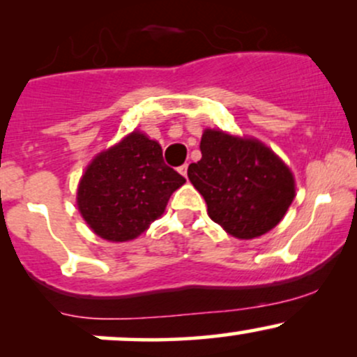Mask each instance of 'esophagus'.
Segmentation results:
<instances>
[{
	"mask_svg": "<svg viewBox=\"0 0 357 357\" xmlns=\"http://www.w3.org/2000/svg\"><path fill=\"white\" fill-rule=\"evenodd\" d=\"M179 173H181L184 178H188V162H184L183 166H179Z\"/></svg>",
	"mask_w": 357,
	"mask_h": 357,
	"instance_id": "1",
	"label": "esophagus"
}]
</instances>
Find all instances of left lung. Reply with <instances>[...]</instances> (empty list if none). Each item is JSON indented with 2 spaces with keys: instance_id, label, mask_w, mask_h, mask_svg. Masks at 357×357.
I'll return each instance as SVG.
<instances>
[{
  "instance_id": "left-lung-1",
  "label": "left lung",
  "mask_w": 357,
  "mask_h": 357,
  "mask_svg": "<svg viewBox=\"0 0 357 357\" xmlns=\"http://www.w3.org/2000/svg\"><path fill=\"white\" fill-rule=\"evenodd\" d=\"M199 149L202 159L188 167V178L215 223L241 240L280 223L296 198V181L272 149L215 129L204 130Z\"/></svg>"
}]
</instances>
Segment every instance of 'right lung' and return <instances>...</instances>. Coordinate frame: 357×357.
Returning <instances> with one entry per match:
<instances>
[{
    "instance_id": "1",
    "label": "right lung",
    "mask_w": 357,
    "mask_h": 357,
    "mask_svg": "<svg viewBox=\"0 0 357 357\" xmlns=\"http://www.w3.org/2000/svg\"><path fill=\"white\" fill-rule=\"evenodd\" d=\"M184 183L165 162L159 142L134 130L92 159L80 179L77 206L100 238L129 241L165 213Z\"/></svg>"
}]
</instances>
